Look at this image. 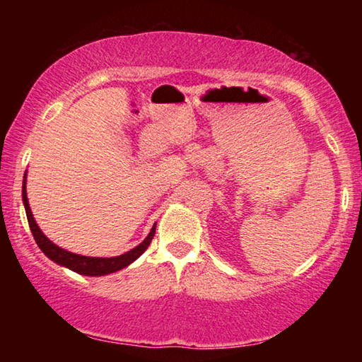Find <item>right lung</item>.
Wrapping results in <instances>:
<instances>
[{"label": "right lung", "instance_id": "add662e5", "mask_svg": "<svg viewBox=\"0 0 362 362\" xmlns=\"http://www.w3.org/2000/svg\"><path fill=\"white\" fill-rule=\"evenodd\" d=\"M22 199H23V206H25V212H27V218H28V225L30 230L33 233V238L38 247L45 252L49 259L54 260L59 265L66 267L76 272L79 274H86V276H102V274H110L118 272V269L126 268L127 265H131L134 260H137L140 255L145 252V249L150 246V243L155 236L156 226L153 225V228L150 231V235L145 238L144 243H140L137 247H134L129 252L118 255V257H110V259H102V257H84V255H78L69 252L62 247H59L54 244L52 241H49L47 238L42 235V231L40 230V226L36 225L33 214L30 211V204L27 199V189H25V182H23V188H22Z\"/></svg>", "mask_w": 362, "mask_h": 362}]
</instances>
